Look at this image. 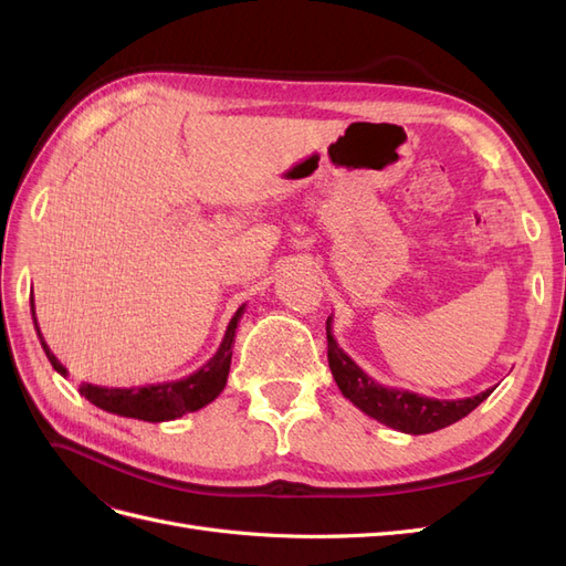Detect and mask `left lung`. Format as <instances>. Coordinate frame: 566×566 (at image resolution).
<instances>
[{
	"label": "left lung",
	"instance_id": "obj_1",
	"mask_svg": "<svg viewBox=\"0 0 566 566\" xmlns=\"http://www.w3.org/2000/svg\"><path fill=\"white\" fill-rule=\"evenodd\" d=\"M325 333H328V366L339 391L366 416L403 434H430L441 427H449L472 413L493 391L486 389L476 397L447 401L422 397V394L408 389L385 387L364 373V368H358L345 349H339L333 335V316H328V323H325Z\"/></svg>",
	"mask_w": 566,
	"mask_h": 566
}]
</instances>
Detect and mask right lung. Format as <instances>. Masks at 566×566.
Masks as SVG:
<instances>
[{
    "label": "right lung",
    "instance_id": "obj_1",
    "mask_svg": "<svg viewBox=\"0 0 566 566\" xmlns=\"http://www.w3.org/2000/svg\"><path fill=\"white\" fill-rule=\"evenodd\" d=\"M245 314V304L238 310L229 323L227 335L221 339V345L217 354L210 358L208 364L200 366L196 373L186 375V378L179 380H169V382H158V385H144V387H101V385H82L80 394L90 403L108 410V413L123 416V418H134V420H146V422H165V420H177L186 413H193V410H200L202 406L212 403L221 391L227 387L229 378V368H231V345L235 337L238 321ZM32 321H35V331L42 342V349L46 358L54 366L56 373H61L63 378L67 375L65 366L59 361V358L51 354L46 347V342L40 333V325L35 318V304H32Z\"/></svg>",
    "mask_w": 566,
    "mask_h": 566
}]
</instances>
